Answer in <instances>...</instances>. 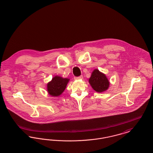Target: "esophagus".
I'll use <instances>...</instances> for the list:
<instances>
[{"label": "esophagus", "mask_w": 153, "mask_h": 153, "mask_svg": "<svg viewBox=\"0 0 153 153\" xmlns=\"http://www.w3.org/2000/svg\"><path fill=\"white\" fill-rule=\"evenodd\" d=\"M83 79V76H80L79 77H74L75 80H80V79Z\"/></svg>", "instance_id": "34e87169"}]
</instances>
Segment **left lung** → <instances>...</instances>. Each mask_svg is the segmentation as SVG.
<instances>
[{"mask_svg": "<svg viewBox=\"0 0 153 153\" xmlns=\"http://www.w3.org/2000/svg\"><path fill=\"white\" fill-rule=\"evenodd\" d=\"M89 82L92 88L97 92H104L109 86V82L106 76L97 69L92 72Z\"/></svg>", "mask_w": 153, "mask_h": 153, "instance_id": "left-lung-1", "label": "left lung"}]
</instances>
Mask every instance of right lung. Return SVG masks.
<instances>
[{
  "label": "right lung",
  "instance_id": "right-lung-1",
  "mask_svg": "<svg viewBox=\"0 0 153 153\" xmlns=\"http://www.w3.org/2000/svg\"><path fill=\"white\" fill-rule=\"evenodd\" d=\"M68 79H64L60 76H55L52 80L47 84V91L48 93L53 96L60 95L65 90Z\"/></svg>",
  "mask_w": 153,
  "mask_h": 153
}]
</instances>
